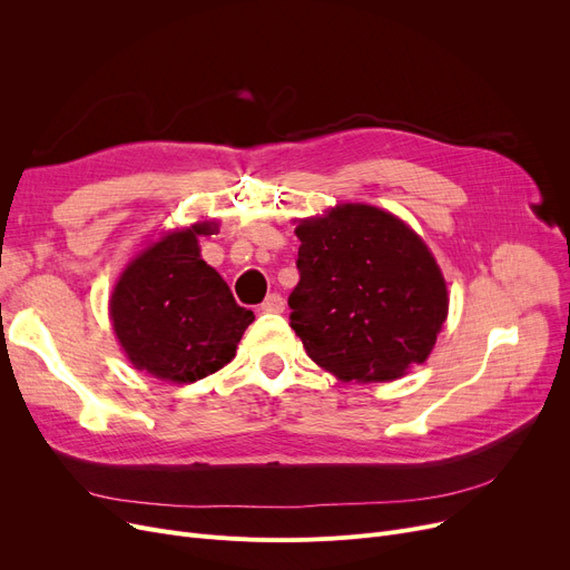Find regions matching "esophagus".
Returning a JSON list of instances; mask_svg holds the SVG:
<instances>
[{"mask_svg": "<svg viewBox=\"0 0 570 570\" xmlns=\"http://www.w3.org/2000/svg\"><path fill=\"white\" fill-rule=\"evenodd\" d=\"M261 309H263V312H269V314L284 312V297H282L279 293H269V295L265 297V301H263Z\"/></svg>", "mask_w": 570, "mask_h": 570, "instance_id": "1", "label": "esophagus"}]
</instances>
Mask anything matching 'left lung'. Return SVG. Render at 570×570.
<instances>
[{
    "label": "left lung",
    "mask_w": 570,
    "mask_h": 570,
    "mask_svg": "<svg viewBox=\"0 0 570 570\" xmlns=\"http://www.w3.org/2000/svg\"><path fill=\"white\" fill-rule=\"evenodd\" d=\"M291 327L344 381H393L425 363L448 314L441 269L404 222L372 205L303 219Z\"/></svg>",
    "instance_id": "left-lung-1"
}]
</instances>
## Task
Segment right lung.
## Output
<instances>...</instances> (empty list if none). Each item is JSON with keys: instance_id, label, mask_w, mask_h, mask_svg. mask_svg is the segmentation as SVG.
Wrapping results in <instances>:
<instances>
[{"instance_id": "1", "label": "right lung", "mask_w": 570, "mask_h": 570, "mask_svg": "<svg viewBox=\"0 0 570 570\" xmlns=\"http://www.w3.org/2000/svg\"><path fill=\"white\" fill-rule=\"evenodd\" d=\"M200 233H209V224L175 230L147 247L110 297L115 335L129 361L166 381L194 383L219 372L254 321L200 258Z\"/></svg>"}]
</instances>
